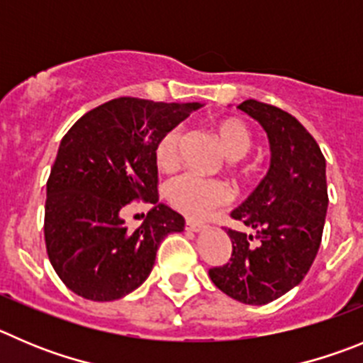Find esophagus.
I'll return each instance as SVG.
<instances>
[{
    "mask_svg": "<svg viewBox=\"0 0 363 363\" xmlns=\"http://www.w3.org/2000/svg\"><path fill=\"white\" fill-rule=\"evenodd\" d=\"M204 224L202 222H195V220H186V230L194 231V233H199V231L204 230Z\"/></svg>",
    "mask_w": 363,
    "mask_h": 363,
    "instance_id": "34e87169",
    "label": "esophagus"
}]
</instances>
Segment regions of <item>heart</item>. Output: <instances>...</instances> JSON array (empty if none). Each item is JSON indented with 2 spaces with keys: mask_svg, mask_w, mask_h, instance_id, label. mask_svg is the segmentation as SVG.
<instances>
[{
  "mask_svg": "<svg viewBox=\"0 0 363 363\" xmlns=\"http://www.w3.org/2000/svg\"><path fill=\"white\" fill-rule=\"evenodd\" d=\"M218 141L222 150L231 161L246 157L253 145L250 128L246 123L235 117H226L215 123ZM182 130L172 128L159 139L155 146V162L161 169H172L179 161ZM166 199L175 210L189 218L210 217L215 210L226 206L231 201V191L224 182L202 179L195 174H182L169 179L164 188Z\"/></svg>",
  "mask_w": 363,
  "mask_h": 363,
  "instance_id": "heart-1",
  "label": "heart"
}]
</instances>
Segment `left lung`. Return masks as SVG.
Listing matches in <instances>:
<instances>
[{"label": "left lung", "instance_id": "left-lung-1", "mask_svg": "<svg viewBox=\"0 0 363 363\" xmlns=\"http://www.w3.org/2000/svg\"><path fill=\"white\" fill-rule=\"evenodd\" d=\"M237 108L266 130L271 164L253 194L231 211L255 237L228 230L231 259L211 267L210 279L231 298L264 306L298 286L318 253L329 204L325 159L291 113L255 99Z\"/></svg>", "mask_w": 363, "mask_h": 363}]
</instances>
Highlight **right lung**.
Here are the masks:
<instances>
[{
  "label": "right lung",
  "instance_id": "right-lung-1",
  "mask_svg": "<svg viewBox=\"0 0 363 363\" xmlns=\"http://www.w3.org/2000/svg\"><path fill=\"white\" fill-rule=\"evenodd\" d=\"M201 103L119 97L84 113L61 139L47 182L45 244L65 286L94 302L141 286L168 233L184 217L159 202L155 146ZM154 204L132 230L120 213L130 201Z\"/></svg>",
  "mask_w": 363,
  "mask_h": 363
}]
</instances>
